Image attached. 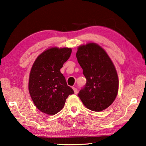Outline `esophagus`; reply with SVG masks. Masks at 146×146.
<instances>
[{"label":"esophagus","instance_id":"1","mask_svg":"<svg viewBox=\"0 0 146 146\" xmlns=\"http://www.w3.org/2000/svg\"><path fill=\"white\" fill-rule=\"evenodd\" d=\"M72 88H73V90H74V94H78V89L76 88V87H73Z\"/></svg>","mask_w":146,"mask_h":146}]
</instances>
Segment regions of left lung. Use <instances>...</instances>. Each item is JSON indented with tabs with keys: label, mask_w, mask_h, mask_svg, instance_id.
I'll return each instance as SVG.
<instances>
[{
	"label": "left lung",
	"mask_w": 146,
	"mask_h": 146,
	"mask_svg": "<svg viewBox=\"0 0 146 146\" xmlns=\"http://www.w3.org/2000/svg\"><path fill=\"white\" fill-rule=\"evenodd\" d=\"M76 55L87 80L78 97L91 111L106 109L114 101L119 89L118 76L113 63L105 50L94 43L80 46Z\"/></svg>",
	"instance_id": "left-lung-1"
}]
</instances>
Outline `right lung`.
Here are the masks:
<instances>
[{
  "label": "right lung",
  "instance_id": "add662e5",
  "mask_svg": "<svg viewBox=\"0 0 146 146\" xmlns=\"http://www.w3.org/2000/svg\"><path fill=\"white\" fill-rule=\"evenodd\" d=\"M72 53L68 48H52L34 62L29 76V91L35 105L42 112L53 115L65 105L73 90L67 86L60 68Z\"/></svg>",
  "mask_w": 146,
  "mask_h": 146
}]
</instances>
